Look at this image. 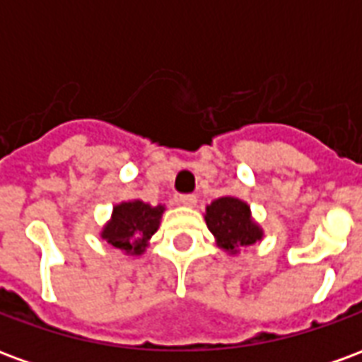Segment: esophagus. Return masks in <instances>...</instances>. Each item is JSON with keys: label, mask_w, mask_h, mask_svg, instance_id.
I'll return each mask as SVG.
<instances>
[{"label": "esophagus", "mask_w": 362, "mask_h": 362, "mask_svg": "<svg viewBox=\"0 0 362 362\" xmlns=\"http://www.w3.org/2000/svg\"><path fill=\"white\" fill-rule=\"evenodd\" d=\"M176 202L180 205H186V207H194L197 204V197L194 194H182V196L176 197Z\"/></svg>", "instance_id": "esophagus-1"}]
</instances>
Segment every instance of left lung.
<instances>
[{
  "label": "left lung",
  "instance_id": "obj_1",
  "mask_svg": "<svg viewBox=\"0 0 362 362\" xmlns=\"http://www.w3.org/2000/svg\"><path fill=\"white\" fill-rule=\"evenodd\" d=\"M205 223L217 246L228 254H238V250L256 244L264 236V230L252 219L250 205L238 197L227 196L211 202L205 207Z\"/></svg>",
  "mask_w": 362,
  "mask_h": 362
}]
</instances>
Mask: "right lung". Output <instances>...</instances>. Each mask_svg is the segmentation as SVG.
Wrapping results in <instances>:
<instances>
[{
    "label": "right lung",
    "mask_w": 362,
    "mask_h": 362,
    "mask_svg": "<svg viewBox=\"0 0 362 362\" xmlns=\"http://www.w3.org/2000/svg\"><path fill=\"white\" fill-rule=\"evenodd\" d=\"M165 205H149L141 199L122 202L114 207L110 221L103 227L104 240L129 256L145 252L151 236L157 233Z\"/></svg>",
    "instance_id": "1"
}]
</instances>
